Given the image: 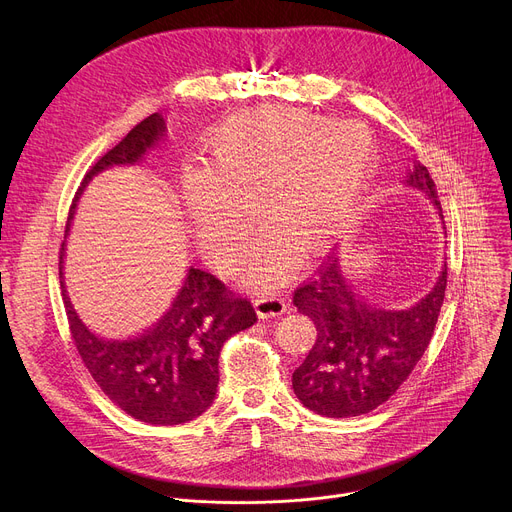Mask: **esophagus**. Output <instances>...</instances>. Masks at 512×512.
I'll use <instances>...</instances> for the list:
<instances>
[{
    "label": "esophagus",
    "mask_w": 512,
    "mask_h": 512,
    "mask_svg": "<svg viewBox=\"0 0 512 512\" xmlns=\"http://www.w3.org/2000/svg\"><path fill=\"white\" fill-rule=\"evenodd\" d=\"M287 304L281 296H259L255 300V310H257V316L259 318H271V316H281L285 312Z\"/></svg>",
    "instance_id": "34e87169"
}]
</instances>
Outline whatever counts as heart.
Masks as SVG:
<instances>
[{"mask_svg": "<svg viewBox=\"0 0 512 512\" xmlns=\"http://www.w3.org/2000/svg\"><path fill=\"white\" fill-rule=\"evenodd\" d=\"M204 154V166L182 176L200 251L218 269L237 267L259 208L271 235L253 255L251 279L273 285L287 273L285 249L310 257L338 231L369 180L377 141L356 121L263 105L225 121Z\"/></svg>", "mask_w": 512, "mask_h": 512, "instance_id": "obj_1", "label": "heart"}]
</instances>
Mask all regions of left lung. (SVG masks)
Masks as SVG:
<instances>
[{"label":"left lung","instance_id":"1","mask_svg":"<svg viewBox=\"0 0 512 512\" xmlns=\"http://www.w3.org/2000/svg\"><path fill=\"white\" fill-rule=\"evenodd\" d=\"M405 184L425 192L442 216L425 166L415 164ZM446 285L444 263L429 294L415 306L375 308L342 275L338 255H328L314 277L294 291V306L316 326V342L291 377L304 407L324 417H356L389 401L429 346Z\"/></svg>","mask_w":512,"mask_h":512}]
</instances>
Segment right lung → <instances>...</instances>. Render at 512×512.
Here are the masks:
<instances>
[{
    "label": "right lung",
    "mask_w": 512,
    "mask_h": 512,
    "mask_svg": "<svg viewBox=\"0 0 512 512\" xmlns=\"http://www.w3.org/2000/svg\"><path fill=\"white\" fill-rule=\"evenodd\" d=\"M166 121L160 113L137 123L113 150L85 174L68 212L93 176L123 164L139 162L162 139ZM64 243L60 249L62 277ZM62 298L75 346L101 391L127 415L152 425H180L202 415L218 387V356L225 342L257 322L247 298L202 269H188L172 308L158 324L129 340H105L93 334L72 308L64 281Z\"/></svg>",
    "instance_id": "1"
}]
</instances>
